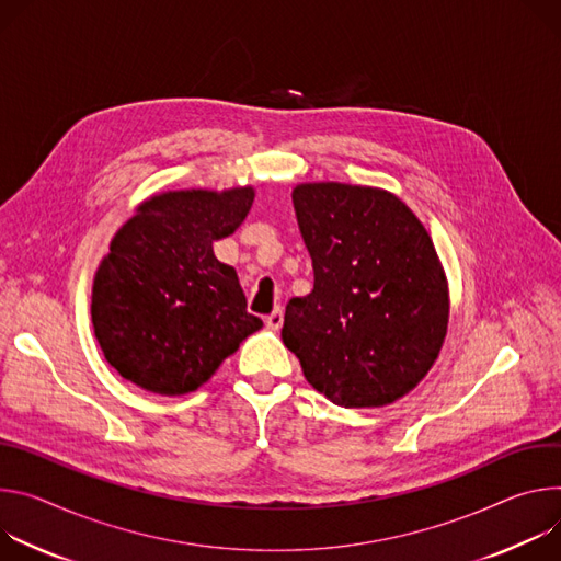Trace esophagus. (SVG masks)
<instances>
[{
  "mask_svg": "<svg viewBox=\"0 0 561 561\" xmlns=\"http://www.w3.org/2000/svg\"><path fill=\"white\" fill-rule=\"evenodd\" d=\"M283 319H285V317H283V309L278 307V309H274V312H272V314L265 319V325H267L270 330L278 332V330L283 328Z\"/></svg>",
  "mask_w": 561,
  "mask_h": 561,
  "instance_id": "obj_1",
  "label": "esophagus"
}]
</instances>
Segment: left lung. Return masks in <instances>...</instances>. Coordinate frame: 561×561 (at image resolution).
<instances>
[{"label": "left lung", "mask_w": 561, "mask_h": 561, "mask_svg": "<svg viewBox=\"0 0 561 561\" xmlns=\"http://www.w3.org/2000/svg\"><path fill=\"white\" fill-rule=\"evenodd\" d=\"M291 201L314 289L287 302L285 347L336 405L401 399L437 360L448 330L446 276L427 231L371 186L298 184Z\"/></svg>", "instance_id": "left-lung-1"}]
</instances>
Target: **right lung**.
<instances>
[{"label": "right lung", "instance_id": "right-lung-1", "mask_svg": "<svg viewBox=\"0 0 561 561\" xmlns=\"http://www.w3.org/2000/svg\"><path fill=\"white\" fill-rule=\"evenodd\" d=\"M252 203V186L169 192L122 225L91 298L95 339L119 377L156 394L194 392L263 328L236 270L214 256Z\"/></svg>", "mask_w": 561, "mask_h": 561}]
</instances>
